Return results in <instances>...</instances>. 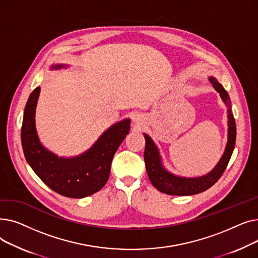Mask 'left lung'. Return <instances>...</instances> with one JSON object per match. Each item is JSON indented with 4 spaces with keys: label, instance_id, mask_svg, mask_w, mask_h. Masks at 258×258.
Returning <instances> with one entry per match:
<instances>
[{
    "label": "left lung",
    "instance_id": "1",
    "mask_svg": "<svg viewBox=\"0 0 258 258\" xmlns=\"http://www.w3.org/2000/svg\"><path fill=\"white\" fill-rule=\"evenodd\" d=\"M210 81L214 89L221 95L223 101L228 107V142L225 153L221 158L220 162L209 173L199 178H181L173 175L166 171L161 163V158L159 151L155 145L154 141L144 134L145 138V151H144V161L145 167L152 184L158 189L159 191L169 195V196H192L201 194L213 186L224 173L230 158L232 156L235 140H236V125L233 114L231 113V101H230L227 91L222 87L218 80L210 77Z\"/></svg>",
    "mask_w": 258,
    "mask_h": 258
}]
</instances>
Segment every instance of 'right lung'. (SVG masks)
<instances>
[{"label":"right lung","instance_id":"right-lung-1","mask_svg":"<svg viewBox=\"0 0 258 258\" xmlns=\"http://www.w3.org/2000/svg\"><path fill=\"white\" fill-rule=\"evenodd\" d=\"M63 66H53L61 68ZM39 87L26 103L21 131L25 158L33 171L53 191L63 197L81 199L99 191L110 177L113 157L130 132V119L105 131L89 151L75 158H58L40 144L35 130V107Z\"/></svg>","mask_w":258,"mask_h":258}]
</instances>
